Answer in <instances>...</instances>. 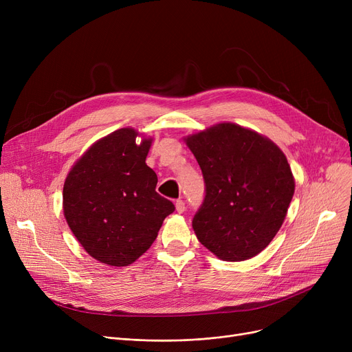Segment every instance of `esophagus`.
Returning <instances> with one entry per match:
<instances>
[{
  "label": "esophagus",
  "mask_w": 352,
  "mask_h": 352,
  "mask_svg": "<svg viewBox=\"0 0 352 352\" xmlns=\"http://www.w3.org/2000/svg\"><path fill=\"white\" fill-rule=\"evenodd\" d=\"M175 210H177V212H184L186 211V202H184L182 199H177L175 201Z\"/></svg>",
  "instance_id": "obj_1"
}]
</instances>
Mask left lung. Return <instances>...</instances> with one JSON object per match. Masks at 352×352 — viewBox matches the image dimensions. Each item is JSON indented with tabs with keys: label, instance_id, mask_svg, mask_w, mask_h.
<instances>
[{
	"label": "left lung",
	"instance_id": "left-lung-1",
	"mask_svg": "<svg viewBox=\"0 0 352 352\" xmlns=\"http://www.w3.org/2000/svg\"><path fill=\"white\" fill-rule=\"evenodd\" d=\"M187 145L206 184L192 218L199 243L224 261L260 254L281 228L295 190L284 153L231 122L188 137Z\"/></svg>",
	"mask_w": 352,
	"mask_h": 352
}]
</instances>
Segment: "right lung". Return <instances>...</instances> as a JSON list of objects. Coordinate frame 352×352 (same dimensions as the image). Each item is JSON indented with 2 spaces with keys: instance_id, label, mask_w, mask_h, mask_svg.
<instances>
[{
  "instance_id": "1",
  "label": "right lung",
  "mask_w": 352,
  "mask_h": 352,
  "mask_svg": "<svg viewBox=\"0 0 352 352\" xmlns=\"http://www.w3.org/2000/svg\"><path fill=\"white\" fill-rule=\"evenodd\" d=\"M121 128L100 140L72 166L63 191L64 215L84 250L102 264H133L155 241L174 212L145 164L151 140Z\"/></svg>"
}]
</instances>
